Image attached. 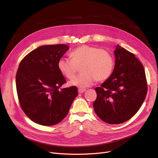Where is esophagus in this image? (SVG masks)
Masks as SVG:
<instances>
[{"instance_id":"esophagus-1","label":"esophagus","mask_w":158,"mask_h":158,"mask_svg":"<svg viewBox=\"0 0 158 158\" xmlns=\"http://www.w3.org/2000/svg\"><path fill=\"white\" fill-rule=\"evenodd\" d=\"M86 90V89L85 88H79V89H78V92L79 94H82V93H84Z\"/></svg>"}]
</instances>
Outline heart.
Returning a JSON list of instances; mask_svg holds the SVG:
<instances>
[{"label": "heart", "mask_w": 158, "mask_h": 158, "mask_svg": "<svg viewBox=\"0 0 158 158\" xmlns=\"http://www.w3.org/2000/svg\"><path fill=\"white\" fill-rule=\"evenodd\" d=\"M72 60L62 57L57 67L63 76L72 79L76 76L77 67L82 73L69 82V85L84 88L92 85L95 80L101 82L111 75L114 68L112 55L104 49L89 45H81L70 52Z\"/></svg>", "instance_id": "1"}]
</instances>
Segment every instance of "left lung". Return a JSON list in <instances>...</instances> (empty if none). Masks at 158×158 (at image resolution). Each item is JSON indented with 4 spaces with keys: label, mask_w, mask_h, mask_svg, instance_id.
Instances as JSON below:
<instances>
[{
    "label": "left lung",
    "mask_w": 158,
    "mask_h": 158,
    "mask_svg": "<svg viewBox=\"0 0 158 158\" xmlns=\"http://www.w3.org/2000/svg\"><path fill=\"white\" fill-rule=\"evenodd\" d=\"M114 70L101 87L95 88L93 106L102 121L119 124L131 118L142 106L147 92L145 73L135 56L117 45Z\"/></svg>",
    "instance_id": "8db88e82"
}]
</instances>
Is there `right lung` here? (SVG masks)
I'll return each instance as SVG.
<instances>
[{
	"label": "right lung",
	"instance_id": "right-lung-1",
	"mask_svg": "<svg viewBox=\"0 0 158 158\" xmlns=\"http://www.w3.org/2000/svg\"><path fill=\"white\" fill-rule=\"evenodd\" d=\"M69 48L64 44L40 46L19 64L16 86L20 106L40 125L53 126L62 121L77 96L76 86L61 88L66 80L57 63Z\"/></svg>",
	"mask_w": 158,
	"mask_h": 158
}]
</instances>
